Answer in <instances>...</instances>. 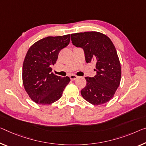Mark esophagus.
I'll list each match as a JSON object with an SVG mask.
<instances>
[{
  "label": "esophagus",
  "instance_id": "34e87169",
  "mask_svg": "<svg viewBox=\"0 0 146 146\" xmlns=\"http://www.w3.org/2000/svg\"><path fill=\"white\" fill-rule=\"evenodd\" d=\"M70 80H71L72 81H74V80H75L76 79H77L78 76H76V75L72 74V75L70 76Z\"/></svg>",
  "mask_w": 146,
  "mask_h": 146
}]
</instances>
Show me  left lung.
<instances>
[{
	"label": "left lung",
	"mask_w": 146,
	"mask_h": 146,
	"mask_svg": "<svg viewBox=\"0 0 146 146\" xmlns=\"http://www.w3.org/2000/svg\"><path fill=\"white\" fill-rule=\"evenodd\" d=\"M73 45L83 48L87 62H95L96 74L86 77L83 98L93 105L109 102L119 86L121 68L117 51L106 35L96 31L71 34Z\"/></svg>",
	"instance_id": "left-lung-1"
}]
</instances>
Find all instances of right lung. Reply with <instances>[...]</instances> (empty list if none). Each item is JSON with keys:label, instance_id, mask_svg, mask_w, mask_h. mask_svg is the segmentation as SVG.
Returning a JSON list of instances; mask_svg holds the SVG:
<instances>
[{"label": "right lung", "instance_id": "add662e5", "mask_svg": "<svg viewBox=\"0 0 146 146\" xmlns=\"http://www.w3.org/2000/svg\"><path fill=\"white\" fill-rule=\"evenodd\" d=\"M70 35L48 36L33 44L25 57L22 79L29 97L40 104H51L61 97L70 82L51 72L60 50L69 44Z\"/></svg>", "mask_w": 146, "mask_h": 146}]
</instances>
